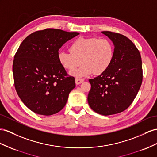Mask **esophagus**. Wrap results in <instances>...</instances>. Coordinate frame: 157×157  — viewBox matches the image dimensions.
Wrapping results in <instances>:
<instances>
[{"label":"esophagus","instance_id":"34e87169","mask_svg":"<svg viewBox=\"0 0 157 157\" xmlns=\"http://www.w3.org/2000/svg\"><path fill=\"white\" fill-rule=\"evenodd\" d=\"M75 83L77 84V85H79V84H80V83H83V82H84V79H83V78H75Z\"/></svg>","mask_w":157,"mask_h":157}]
</instances>
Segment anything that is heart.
Instances as JSON below:
<instances>
[{"label":"heart","instance_id":"obj_1","mask_svg":"<svg viewBox=\"0 0 157 157\" xmlns=\"http://www.w3.org/2000/svg\"><path fill=\"white\" fill-rule=\"evenodd\" d=\"M70 52L58 53L60 64L68 70H73L81 62L79 69L71 72L75 77H83L94 73L101 74L112 62L114 56L113 44L106 38H79L71 44Z\"/></svg>","mask_w":157,"mask_h":157}]
</instances>
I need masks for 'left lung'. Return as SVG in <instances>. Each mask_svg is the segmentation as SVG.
Instances as JSON below:
<instances>
[{"mask_svg": "<svg viewBox=\"0 0 157 157\" xmlns=\"http://www.w3.org/2000/svg\"><path fill=\"white\" fill-rule=\"evenodd\" d=\"M114 44V56L109 67L89 79V105L96 113L110 115L130 106L143 81L142 61L139 50L128 38L119 33L102 32Z\"/></svg>", "mask_w": 157, "mask_h": 157, "instance_id": "obj_1", "label": "left lung"}]
</instances>
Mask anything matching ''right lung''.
I'll return each mask as SVG.
<instances>
[{
	"instance_id": "1",
	"label": "right lung",
	"mask_w": 157,
	"mask_h": 157,
	"mask_svg": "<svg viewBox=\"0 0 157 157\" xmlns=\"http://www.w3.org/2000/svg\"><path fill=\"white\" fill-rule=\"evenodd\" d=\"M79 34L46 29L23 40L14 56L13 71L16 91L34 113L51 115L66 105L75 78L67 75L58 60L63 44Z\"/></svg>"
}]
</instances>
